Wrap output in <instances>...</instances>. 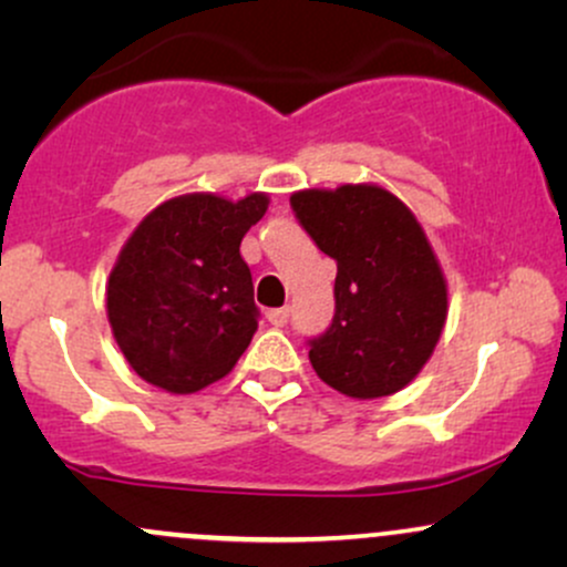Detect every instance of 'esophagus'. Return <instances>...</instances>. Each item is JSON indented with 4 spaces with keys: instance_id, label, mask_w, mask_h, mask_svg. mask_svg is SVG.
Here are the masks:
<instances>
[{
    "instance_id": "obj_1",
    "label": "esophagus",
    "mask_w": 567,
    "mask_h": 567,
    "mask_svg": "<svg viewBox=\"0 0 567 567\" xmlns=\"http://www.w3.org/2000/svg\"><path fill=\"white\" fill-rule=\"evenodd\" d=\"M288 317H290L288 306H282V309H269V311H266V320L275 324V328H285V324H288Z\"/></svg>"
}]
</instances>
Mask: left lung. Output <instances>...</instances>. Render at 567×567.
Listing matches in <instances>:
<instances>
[{
    "label": "left lung",
    "instance_id": "left-lung-1",
    "mask_svg": "<svg viewBox=\"0 0 567 567\" xmlns=\"http://www.w3.org/2000/svg\"><path fill=\"white\" fill-rule=\"evenodd\" d=\"M290 205L338 266L333 324L309 349L315 373L354 400L405 389L447 320V282L419 218L379 184L303 188Z\"/></svg>",
    "mask_w": 567,
    "mask_h": 567
}]
</instances>
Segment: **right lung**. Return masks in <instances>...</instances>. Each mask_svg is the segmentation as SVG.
<instances>
[{
	"label": "right lung",
	"instance_id": "add662e5",
	"mask_svg": "<svg viewBox=\"0 0 567 567\" xmlns=\"http://www.w3.org/2000/svg\"><path fill=\"white\" fill-rule=\"evenodd\" d=\"M269 194L194 192L165 199L135 226L106 282L116 347L152 386L194 394L231 373L258 330L239 245Z\"/></svg>",
	"mask_w": 567,
	"mask_h": 567
}]
</instances>
